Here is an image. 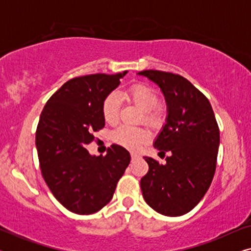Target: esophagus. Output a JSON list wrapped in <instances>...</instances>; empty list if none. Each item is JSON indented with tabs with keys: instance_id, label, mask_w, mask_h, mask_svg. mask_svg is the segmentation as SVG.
<instances>
[{
	"instance_id": "1",
	"label": "esophagus",
	"mask_w": 251,
	"mask_h": 251,
	"mask_svg": "<svg viewBox=\"0 0 251 251\" xmlns=\"http://www.w3.org/2000/svg\"><path fill=\"white\" fill-rule=\"evenodd\" d=\"M138 157H139L138 154H136V153H131V159H132V160L138 159Z\"/></svg>"
}]
</instances>
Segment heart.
<instances>
[{"label":"heart","mask_w":251,"mask_h":251,"mask_svg":"<svg viewBox=\"0 0 251 251\" xmlns=\"http://www.w3.org/2000/svg\"><path fill=\"white\" fill-rule=\"evenodd\" d=\"M126 98L132 101L137 107L143 111V119L151 125H156L161 121V111L156 107L159 105V96L156 91L146 84H133L126 91ZM120 109V96L113 91L106 96L101 104V114L106 122L116 121ZM150 139V132L144 128L122 126L113 132V140L119 145L128 150L135 151Z\"/></svg>","instance_id":"heart-1"}]
</instances>
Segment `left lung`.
<instances>
[{
	"instance_id": "left-lung-1",
	"label": "left lung",
	"mask_w": 251,
	"mask_h": 251,
	"mask_svg": "<svg viewBox=\"0 0 251 251\" xmlns=\"http://www.w3.org/2000/svg\"><path fill=\"white\" fill-rule=\"evenodd\" d=\"M161 89L167 102L166 125L154 147L169 152L167 163L145 156L149 173L140 179L146 203L161 215L187 214L202 200L216 170L219 129L207 97L178 74L143 71Z\"/></svg>"
}]
</instances>
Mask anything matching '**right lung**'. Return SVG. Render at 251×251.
<instances>
[{
    "label": "right lung",
    "instance_id": "right-lung-1",
    "mask_svg": "<svg viewBox=\"0 0 251 251\" xmlns=\"http://www.w3.org/2000/svg\"><path fill=\"white\" fill-rule=\"evenodd\" d=\"M126 72L74 77L47 101L35 135L40 168L53 197L78 215L95 214L112 200L130 163L125 147L113 144L105 156L85 146L105 126L101 104Z\"/></svg>",
    "mask_w": 251,
    "mask_h": 251
}]
</instances>
